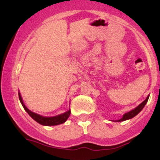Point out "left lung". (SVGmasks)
<instances>
[{
	"label": "left lung",
	"mask_w": 160,
	"mask_h": 160,
	"mask_svg": "<svg viewBox=\"0 0 160 160\" xmlns=\"http://www.w3.org/2000/svg\"><path fill=\"white\" fill-rule=\"evenodd\" d=\"M148 98H149V95H148V96L147 97V98L145 99L144 102H143L141 104H139V105L136 108H135V109L132 110V111L128 112V113H125V114L123 115V117H122V118L120 119V120H117V122H121V121H124V120H128V119H131V118H132V117H135V116H136L138 113L139 112H140L141 110L144 108L145 104H146L147 102H148Z\"/></svg>",
	"instance_id": "obj_1"
}]
</instances>
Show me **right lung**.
Wrapping results in <instances>:
<instances>
[{
    "instance_id": "add662e5",
    "label": "right lung",
    "mask_w": 160,
    "mask_h": 160,
    "mask_svg": "<svg viewBox=\"0 0 160 160\" xmlns=\"http://www.w3.org/2000/svg\"><path fill=\"white\" fill-rule=\"evenodd\" d=\"M19 98L20 100V102H21L22 105L23 106L24 109L25 110V111L28 113L29 115L32 117V119H34L36 122H38V123L43 125V126H56V125H59L65 122L66 120H68V118L69 117L70 114H71V111L65 112V113H62V114L58 115L56 117H42L38 113H34V112L29 111L28 108L25 107V105L22 102V98L21 95H20V93H19Z\"/></svg>"
}]
</instances>
